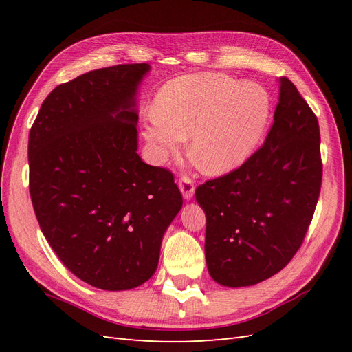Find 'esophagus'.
Masks as SVG:
<instances>
[{
  "instance_id": "1",
  "label": "esophagus",
  "mask_w": 352,
  "mask_h": 352,
  "mask_svg": "<svg viewBox=\"0 0 352 352\" xmlns=\"http://www.w3.org/2000/svg\"><path fill=\"white\" fill-rule=\"evenodd\" d=\"M179 189H180V192H182V195L186 201L192 199V197L195 194V186H194L192 180H190L189 177L182 176L179 179Z\"/></svg>"
}]
</instances>
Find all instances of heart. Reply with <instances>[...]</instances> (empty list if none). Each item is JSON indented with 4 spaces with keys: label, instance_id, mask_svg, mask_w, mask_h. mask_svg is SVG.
Masks as SVG:
<instances>
[{
    "label": "heart",
    "instance_id": "b5f03b06",
    "mask_svg": "<svg viewBox=\"0 0 352 352\" xmlns=\"http://www.w3.org/2000/svg\"><path fill=\"white\" fill-rule=\"evenodd\" d=\"M272 117L267 91L223 73H197L160 89L142 135L155 160L180 150L190 135L189 154L202 172H235L257 150Z\"/></svg>",
    "mask_w": 352,
    "mask_h": 352
}]
</instances>
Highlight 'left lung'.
Listing matches in <instances>:
<instances>
[{
	"mask_svg": "<svg viewBox=\"0 0 352 352\" xmlns=\"http://www.w3.org/2000/svg\"><path fill=\"white\" fill-rule=\"evenodd\" d=\"M264 145L226 176L197 188L204 210L206 261L217 283L252 286L279 273L300 250L322 186L320 131L286 78Z\"/></svg>",
	"mask_w": 352,
	"mask_h": 352,
	"instance_id": "8db88e82",
	"label": "left lung"
}]
</instances>
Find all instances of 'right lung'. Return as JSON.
<instances>
[{
	"instance_id": "add662e5",
	"label": "right lung",
	"mask_w": 352,
	"mask_h": 352,
	"mask_svg": "<svg viewBox=\"0 0 352 352\" xmlns=\"http://www.w3.org/2000/svg\"><path fill=\"white\" fill-rule=\"evenodd\" d=\"M151 66L92 70L58 85L29 133V190L39 228L63 264L104 291L155 273L182 208L173 175L138 155V101Z\"/></svg>"
}]
</instances>
